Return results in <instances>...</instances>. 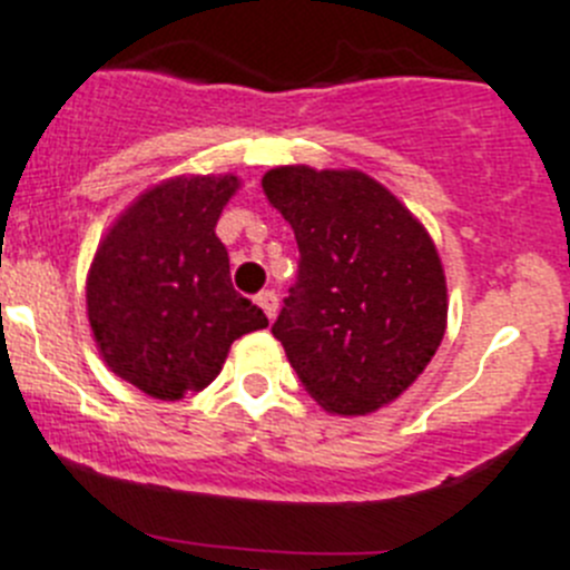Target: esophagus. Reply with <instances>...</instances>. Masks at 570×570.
<instances>
[{"mask_svg":"<svg viewBox=\"0 0 570 570\" xmlns=\"http://www.w3.org/2000/svg\"><path fill=\"white\" fill-rule=\"evenodd\" d=\"M257 306H261V309H264L266 313V318H275V315H278V295H275V292L272 289H264L261 292V295H257Z\"/></svg>","mask_w":570,"mask_h":570,"instance_id":"34e87169","label":"esophagus"}]
</instances>
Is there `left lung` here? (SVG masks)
<instances>
[{
  "mask_svg": "<svg viewBox=\"0 0 570 570\" xmlns=\"http://www.w3.org/2000/svg\"><path fill=\"white\" fill-rule=\"evenodd\" d=\"M269 203L298 240V284L272 335L315 402L370 415L413 384L448 330V281L433 237L358 168L278 166Z\"/></svg>",
  "mask_w": 570,
  "mask_h": 570,
  "instance_id": "8db88e82",
  "label": "left lung"
}]
</instances>
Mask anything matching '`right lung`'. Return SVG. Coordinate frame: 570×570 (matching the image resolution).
<instances>
[{
    "mask_svg": "<svg viewBox=\"0 0 570 570\" xmlns=\"http://www.w3.org/2000/svg\"><path fill=\"white\" fill-rule=\"evenodd\" d=\"M235 175H177L128 203L94 252L86 313L106 367L151 399L180 402L224 370L232 341L269 326L237 295L215 226Z\"/></svg>",
    "mask_w": 570,
    "mask_h": 570,
    "instance_id": "right-lung-1",
    "label": "right lung"
}]
</instances>
